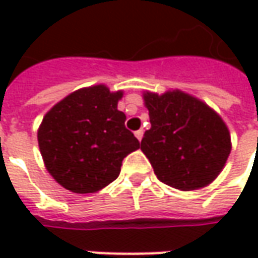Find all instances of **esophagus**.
Wrapping results in <instances>:
<instances>
[{
  "label": "esophagus",
  "mask_w": 258,
  "mask_h": 258,
  "mask_svg": "<svg viewBox=\"0 0 258 258\" xmlns=\"http://www.w3.org/2000/svg\"><path fill=\"white\" fill-rule=\"evenodd\" d=\"M135 136H136V139L141 142V141H142V138H144V131H142V129L136 131V132H135Z\"/></svg>",
  "instance_id": "1"
}]
</instances>
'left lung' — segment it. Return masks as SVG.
I'll return each instance as SVG.
<instances>
[{"instance_id":"left-lung-1","label":"left lung","mask_w":258,"mask_h":258,"mask_svg":"<svg viewBox=\"0 0 258 258\" xmlns=\"http://www.w3.org/2000/svg\"><path fill=\"white\" fill-rule=\"evenodd\" d=\"M151 129L141 149L161 182L182 191L211 183L231 151L223 119L201 100L179 90L145 93Z\"/></svg>"}]
</instances>
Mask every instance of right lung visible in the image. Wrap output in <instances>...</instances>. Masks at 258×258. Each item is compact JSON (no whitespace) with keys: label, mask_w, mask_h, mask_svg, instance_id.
I'll use <instances>...</instances> for the list:
<instances>
[{"label":"right lung","mask_w":258,"mask_h":258,"mask_svg":"<svg viewBox=\"0 0 258 258\" xmlns=\"http://www.w3.org/2000/svg\"><path fill=\"white\" fill-rule=\"evenodd\" d=\"M122 92L99 85L69 94L45 114L38 146L45 168L76 194L96 192L113 182L122 161L141 144L117 110Z\"/></svg>","instance_id":"1"}]
</instances>
